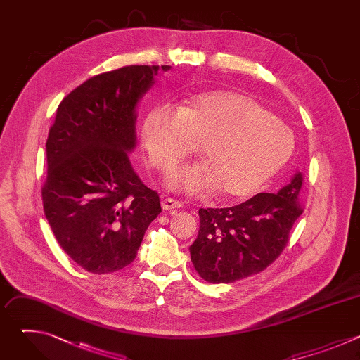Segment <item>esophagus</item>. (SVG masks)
<instances>
[{"label":"esophagus","mask_w":360,"mask_h":360,"mask_svg":"<svg viewBox=\"0 0 360 360\" xmlns=\"http://www.w3.org/2000/svg\"><path fill=\"white\" fill-rule=\"evenodd\" d=\"M161 207L164 211H169V210H179L182 208V202L176 200L174 198H164L161 202Z\"/></svg>","instance_id":"esophagus-1"}]
</instances>
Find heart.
Here are the masks:
<instances>
[{"label": "heart", "instance_id": "1", "mask_svg": "<svg viewBox=\"0 0 360 360\" xmlns=\"http://www.w3.org/2000/svg\"><path fill=\"white\" fill-rule=\"evenodd\" d=\"M141 138L150 164L162 172L178 167L200 145L203 162L174 171L178 191L242 199L261 191L295 149L292 129L253 98L233 91L195 95L174 110L153 107Z\"/></svg>", "mask_w": 360, "mask_h": 360}]
</instances>
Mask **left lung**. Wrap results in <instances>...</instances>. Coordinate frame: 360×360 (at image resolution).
Here are the masks:
<instances>
[{
  "label": "left lung",
  "instance_id": "8db88e82",
  "mask_svg": "<svg viewBox=\"0 0 360 360\" xmlns=\"http://www.w3.org/2000/svg\"><path fill=\"white\" fill-rule=\"evenodd\" d=\"M302 184L297 172L278 193L262 192L231 208H200L198 238L189 246L199 276L211 283H231L275 262L303 212Z\"/></svg>",
  "mask_w": 360,
  "mask_h": 360
}]
</instances>
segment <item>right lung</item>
I'll list each match as a JSON object with an SVG mask.
<instances>
[{"label": "right lung", "instance_id": "add662e5", "mask_svg": "<svg viewBox=\"0 0 360 360\" xmlns=\"http://www.w3.org/2000/svg\"><path fill=\"white\" fill-rule=\"evenodd\" d=\"M158 71L129 65L86 79L61 101L49 128L45 218L64 252L91 274L128 266L162 211L158 192L142 184L128 157L136 105Z\"/></svg>", "mask_w": 360, "mask_h": 360}]
</instances>
